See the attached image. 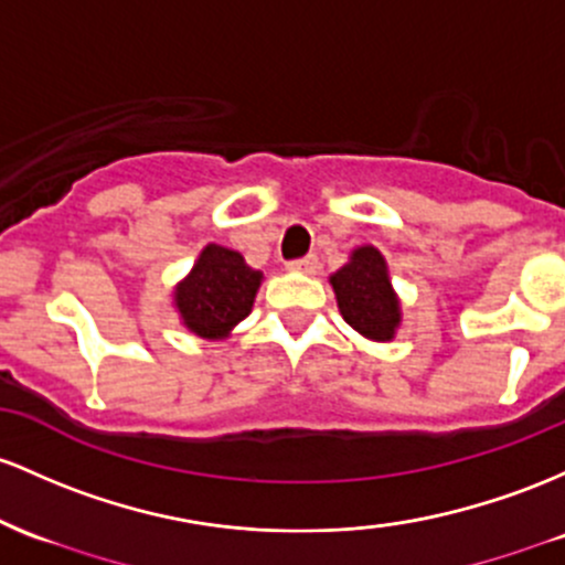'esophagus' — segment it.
I'll return each mask as SVG.
<instances>
[{
  "instance_id": "obj_1",
  "label": "esophagus",
  "mask_w": 565,
  "mask_h": 565,
  "mask_svg": "<svg viewBox=\"0 0 565 565\" xmlns=\"http://www.w3.org/2000/svg\"><path fill=\"white\" fill-rule=\"evenodd\" d=\"M287 268L289 270H300V273H316V268H319V257H316V254H308V257L292 259Z\"/></svg>"
}]
</instances>
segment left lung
<instances>
[{
  "label": "left lung",
  "mask_w": 565,
  "mask_h": 565,
  "mask_svg": "<svg viewBox=\"0 0 565 565\" xmlns=\"http://www.w3.org/2000/svg\"><path fill=\"white\" fill-rule=\"evenodd\" d=\"M330 284L343 319L364 338L386 343L396 334L402 308L388 278V265L375 246H359Z\"/></svg>",
  "instance_id": "1"
}]
</instances>
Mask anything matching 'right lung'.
Returning a JSON list of instances; mask_svg holds the SVG:
<instances>
[{"label":"right lung","mask_w":565,"mask_h":565,"mask_svg":"<svg viewBox=\"0 0 565 565\" xmlns=\"http://www.w3.org/2000/svg\"><path fill=\"white\" fill-rule=\"evenodd\" d=\"M259 284L263 273L249 268L238 252L209 244L173 289V306L198 338L222 340L252 313Z\"/></svg>","instance_id":"right-lung-1"}]
</instances>
